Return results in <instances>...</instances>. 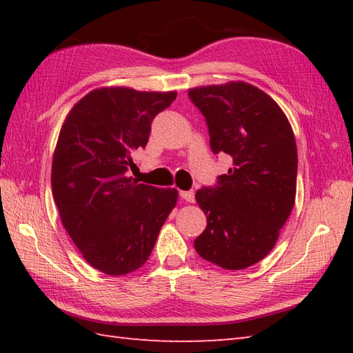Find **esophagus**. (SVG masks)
<instances>
[{"mask_svg": "<svg viewBox=\"0 0 353 353\" xmlns=\"http://www.w3.org/2000/svg\"><path fill=\"white\" fill-rule=\"evenodd\" d=\"M181 197L185 201H188V203H194V200H196V194H194V191H182Z\"/></svg>", "mask_w": 353, "mask_h": 353, "instance_id": "34e87169", "label": "esophagus"}]
</instances>
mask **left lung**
I'll list each match as a JSON object with an SVG mask.
<instances>
[{"instance_id":"left-lung-1","label":"left lung","mask_w":353,"mask_h":353,"mask_svg":"<svg viewBox=\"0 0 353 353\" xmlns=\"http://www.w3.org/2000/svg\"><path fill=\"white\" fill-rule=\"evenodd\" d=\"M206 118L215 154L232 167L196 200L208 219L194 247L226 270H243L272 252L296 200L297 147L287 115L272 97L245 81L190 89Z\"/></svg>"}]
</instances>
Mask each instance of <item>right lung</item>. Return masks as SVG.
I'll list each match as a JSON object with an SVG mask.
<instances>
[{"mask_svg":"<svg viewBox=\"0 0 353 353\" xmlns=\"http://www.w3.org/2000/svg\"><path fill=\"white\" fill-rule=\"evenodd\" d=\"M176 91L110 86L86 94L66 115L52 156L51 188L65 230L89 265L123 276L147 262L177 190L127 176L153 118Z\"/></svg>","mask_w":353,"mask_h":353,"instance_id":"add662e5","label":"right lung"}]
</instances>
